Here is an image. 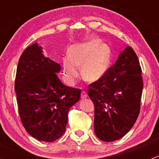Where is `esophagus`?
Instances as JSON below:
<instances>
[{"instance_id": "obj_1", "label": "esophagus", "mask_w": 159, "mask_h": 159, "mask_svg": "<svg viewBox=\"0 0 159 159\" xmlns=\"http://www.w3.org/2000/svg\"><path fill=\"white\" fill-rule=\"evenodd\" d=\"M87 97H88L87 93H86L84 91H81V98L84 99V98H87Z\"/></svg>"}]
</instances>
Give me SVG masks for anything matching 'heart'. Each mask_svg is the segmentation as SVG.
Masks as SVG:
<instances>
[{"label":"heart","mask_w":159,"mask_h":159,"mask_svg":"<svg viewBox=\"0 0 159 159\" xmlns=\"http://www.w3.org/2000/svg\"><path fill=\"white\" fill-rule=\"evenodd\" d=\"M109 56L108 48L97 39L74 44L69 54H66L61 61L65 81L73 84L79 77L81 66V75L84 79L97 81L106 70Z\"/></svg>","instance_id":"b5f03b06"}]
</instances>
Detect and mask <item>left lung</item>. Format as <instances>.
Returning a JSON list of instances; mask_svg holds the SVG:
<instances>
[{
	"mask_svg": "<svg viewBox=\"0 0 159 159\" xmlns=\"http://www.w3.org/2000/svg\"><path fill=\"white\" fill-rule=\"evenodd\" d=\"M142 89L139 58L128 46L115 65L89 85L94 105V132L99 139L113 142L129 132L140 112Z\"/></svg>",
	"mask_w": 159,
	"mask_h": 159,
	"instance_id": "obj_1",
	"label": "left lung"
}]
</instances>
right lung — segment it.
Masks as SVG:
<instances>
[{
    "label": "right lung",
    "mask_w": 159,
    "mask_h": 159,
    "mask_svg": "<svg viewBox=\"0 0 159 159\" xmlns=\"http://www.w3.org/2000/svg\"><path fill=\"white\" fill-rule=\"evenodd\" d=\"M37 43L23 51L17 65L14 90L20 121L32 137L52 142L66 130L68 113L81 90L61 83L59 64L44 57Z\"/></svg>",
    "instance_id": "add662e5"
}]
</instances>
